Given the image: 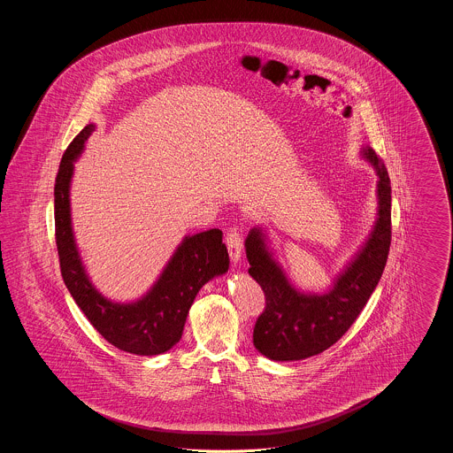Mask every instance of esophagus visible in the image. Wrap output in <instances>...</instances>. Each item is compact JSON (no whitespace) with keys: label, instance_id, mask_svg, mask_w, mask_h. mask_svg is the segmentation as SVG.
<instances>
[{"label":"esophagus","instance_id":"34e87169","mask_svg":"<svg viewBox=\"0 0 453 453\" xmlns=\"http://www.w3.org/2000/svg\"><path fill=\"white\" fill-rule=\"evenodd\" d=\"M226 244H227V250H229L231 261H233L234 265H237V263L241 261V257H242V239L239 236V233H237L236 229L227 233Z\"/></svg>","mask_w":453,"mask_h":453}]
</instances>
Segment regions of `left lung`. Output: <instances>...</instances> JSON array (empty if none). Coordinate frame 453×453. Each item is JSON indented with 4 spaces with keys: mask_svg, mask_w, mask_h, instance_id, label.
Wrapping results in <instances>:
<instances>
[{
    "mask_svg": "<svg viewBox=\"0 0 453 453\" xmlns=\"http://www.w3.org/2000/svg\"><path fill=\"white\" fill-rule=\"evenodd\" d=\"M362 159L377 174V217L365 242L323 292L297 288L275 257L266 227H253L244 241L248 273L265 292L266 307L253 331V345L275 362H297L323 353L355 323L382 277L390 246V180L370 146Z\"/></svg>",
    "mask_w": 453,
    "mask_h": 453,
    "instance_id": "8db88e82",
    "label": "left lung"
}]
</instances>
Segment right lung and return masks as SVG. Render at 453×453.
<instances>
[{
    "instance_id": "obj_1",
    "label": "right lung",
    "mask_w": 453,
    "mask_h": 453,
    "mask_svg": "<svg viewBox=\"0 0 453 453\" xmlns=\"http://www.w3.org/2000/svg\"><path fill=\"white\" fill-rule=\"evenodd\" d=\"M93 130L95 124H89L74 137L56 178L54 219L61 273L78 307L108 343L132 355H161L180 342L198 290L229 270L227 248L220 229L188 234L144 296L129 302L105 297L88 275L71 219L74 163Z\"/></svg>"
}]
</instances>
